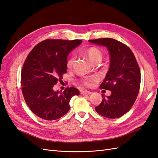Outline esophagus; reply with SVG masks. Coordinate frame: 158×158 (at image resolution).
<instances>
[{"instance_id":"esophagus-1","label":"esophagus","mask_w":158,"mask_h":158,"mask_svg":"<svg viewBox=\"0 0 158 158\" xmlns=\"http://www.w3.org/2000/svg\"><path fill=\"white\" fill-rule=\"evenodd\" d=\"M81 94L83 95H90L91 94V92L89 91H81Z\"/></svg>"}]
</instances>
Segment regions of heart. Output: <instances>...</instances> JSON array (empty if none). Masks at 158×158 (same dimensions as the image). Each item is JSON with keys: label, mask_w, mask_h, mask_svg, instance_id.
Here are the masks:
<instances>
[{"label": "heart", "mask_w": 158, "mask_h": 158, "mask_svg": "<svg viewBox=\"0 0 158 158\" xmlns=\"http://www.w3.org/2000/svg\"><path fill=\"white\" fill-rule=\"evenodd\" d=\"M85 54L88 56V58L92 62L95 63L97 61H100L102 60V52L98 48L95 47H92L87 48V49L85 51ZM75 62V56H71L68 59L67 61V67L69 69H71L72 66L73 65ZM95 77L94 76H90V77H87L84 78L83 79V84H84L85 85L89 86L90 85V84L91 82L94 81L95 80Z\"/></svg>", "instance_id": "obj_1"}]
</instances>
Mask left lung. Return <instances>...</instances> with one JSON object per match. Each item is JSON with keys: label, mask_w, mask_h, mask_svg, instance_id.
I'll list each match as a JSON object with an SVG mask.
<instances>
[{"label": "left lung", "mask_w": 158, "mask_h": 158, "mask_svg": "<svg viewBox=\"0 0 158 158\" xmlns=\"http://www.w3.org/2000/svg\"><path fill=\"white\" fill-rule=\"evenodd\" d=\"M91 43L107 47L110 65L100 88L111 91L95 107L99 114L107 118H120L131 110L139 94L141 73L138 64L129 47L111 38L89 40Z\"/></svg>", "instance_id": "8db88e82"}]
</instances>
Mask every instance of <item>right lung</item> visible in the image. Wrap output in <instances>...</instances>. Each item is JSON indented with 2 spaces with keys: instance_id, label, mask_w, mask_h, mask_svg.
I'll return each instance as SVG.
<instances>
[{
  "instance_id": "add662e5",
  "label": "right lung",
  "mask_w": 158,
  "mask_h": 158,
  "mask_svg": "<svg viewBox=\"0 0 158 158\" xmlns=\"http://www.w3.org/2000/svg\"><path fill=\"white\" fill-rule=\"evenodd\" d=\"M81 42L47 39L27 56L21 72L22 92L28 107L40 118L48 121L60 118L69 111L72 97L79 95L75 87L61 92L54 91L53 87L67 73L68 55Z\"/></svg>"
}]
</instances>
